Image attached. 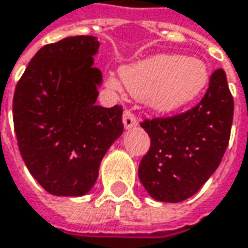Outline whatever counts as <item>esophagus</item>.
<instances>
[{
	"instance_id": "esophagus-1",
	"label": "esophagus",
	"mask_w": 248,
	"mask_h": 248,
	"mask_svg": "<svg viewBox=\"0 0 248 248\" xmlns=\"http://www.w3.org/2000/svg\"><path fill=\"white\" fill-rule=\"evenodd\" d=\"M124 124L126 129L135 127L138 124V118L130 109H124Z\"/></svg>"
}]
</instances>
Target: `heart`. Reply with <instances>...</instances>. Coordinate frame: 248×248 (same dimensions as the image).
Returning a JSON list of instances; mask_svg holds the SVG:
<instances>
[{
    "mask_svg": "<svg viewBox=\"0 0 248 248\" xmlns=\"http://www.w3.org/2000/svg\"><path fill=\"white\" fill-rule=\"evenodd\" d=\"M122 81L136 98L153 109L171 113L192 104L209 84V70L197 57L157 54L122 68ZM109 85H121L110 78Z\"/></svg>",
    "mask_w": 248,
    "mask_h": 248,
    "instance_id": "obj_1",
    "label": "heart"
}]
</instances>
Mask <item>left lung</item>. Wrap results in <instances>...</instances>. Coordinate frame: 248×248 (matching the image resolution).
Instances as JSON below:
<instances>
[{
    "label": "left lung",
    "mask_w": 248,
    "mask_h": 248,
    "mask_svg": "<svg viewBox=\"0 0 248 248\" xmlns=\"http://www.w3.org/2000/svg\"><path fill=\"white\" fill-rule=\"evenodd\" d=\"M233 110L225 71L217 68L195 107L140 122L150 136V149L140 161L139 178L154 199L181 202L209 180L227 149Z\"/></svg>",
    "instance_id": "obj_1"
}]
</instances>
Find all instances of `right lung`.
Wrapping results in <instances>:
<instances>
[{
  "mask_svg": "<svg viewBox=\"0 0 248 248\" xmlns=\"http://www.w3.org/2000/svg\"><path fill=\"white\" fill-rule=\"evenodd\" d=\"M95 36L43 46L19 78L12 116L29 172L59 197L87 194L102 157L124 132L122 107L95 104L102 76L95 68Z\"/></svg>",
  "mask_w": 248,
  "mask_h": 248,
  "instance_id": "right-lung-1",
  "label": "right lung"
}]
</instances>
